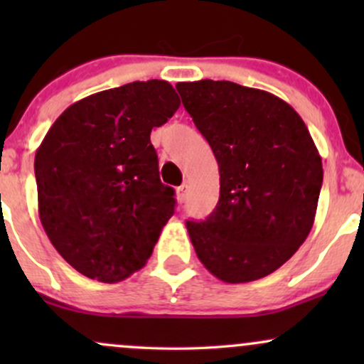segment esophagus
Instances as JSON below:
<instances>
[{"instance_id": "esophagus-1", "label": "esophagus", "mask_w": 364, "mask_h": 364, "mask_svg": "<svg viewBox=\"0 0 364 364\" xmlns=\"http://www.w3.org/2000/svg\"><path fill=\"white\" fill-rule=\"evenodd\" d=\"M186 191H188V185H181L176 190V193H178V200H179V203H183L186 200Z\"/></svg>"}]
</instances>
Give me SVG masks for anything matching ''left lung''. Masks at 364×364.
<instances>
[{"mask_svg": "<svg viewBox=\"0 0 364 364\" xmlns=\"http://www.w3.org/2000/svg\"><path fill=\"white\" fill-rule=\"evenodd\" d=\"M176 89L214 152L219 202L205 220H188L196 257L229 284L275 272L313 228L323 169L306 124L287 102L228 80Z\"/></svg>", "mask_w": 364, "mask_h": 364, "instance_id": "left-lung-1", "label": "left lung"}]
</instances>
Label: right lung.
I'll return each mask as SVG.
<instances>
[{
	"label": "right lung",
	"instance_id": "obj_1",
	"mask_svg": "<svg viewBox=\"0 0 364 364\" xmlns=\"http://www.w3.org/2000/svg\"><path fill=\"white\" fill-rule=\"evenodd\" d=\"M179 104L164 80L97 92L63 112L37 149L41 223L85 277L112 284L140 270L174 214L150 132Z\"/></svg>",
	"mask_w": 364,
	"mask_h": 364
}]
</instances>
